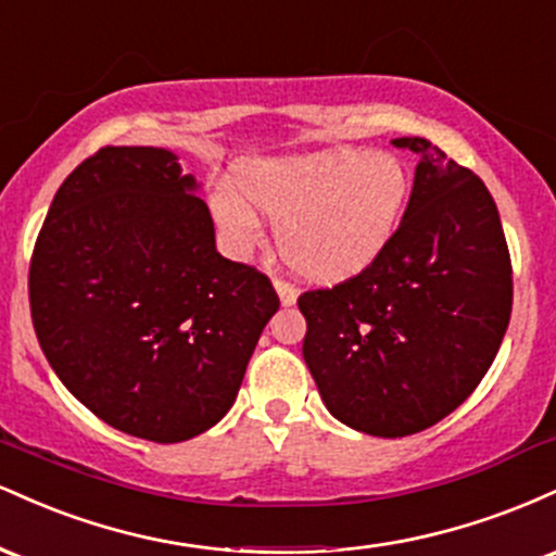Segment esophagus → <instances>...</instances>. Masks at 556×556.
<instances>
[{"label": "esophagus", "instance_id": "esophagus-1", "mask_svg": "<svg viewBox=\"0 0 556 556\" xmlns=\"http://www.w3.org/2000/svg\"><path fill=\"white\" fill-rule=\"evenodd\" d=\"M274 290H277L279 303H282L285 308H290V305L298 303V290L290 282H282V279H277V282H274Z\"/></svg>", "mask_w": 556, "mask_h": 556}]
</instances>
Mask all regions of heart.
Here are the masks:
<instances>
[{"mask_svg":"<svg viewBox=\"0 0 556 556\" xmlns=\"http://www.w3.org/2000/svg\"><path fill=\"white\" fill-rule=\"evenodd\" d=\"M238 190L214 193V219L235 253L261 238V219L277 227L279 258L298 277L337 285L384 256L397 235L410 172L387 151L327 149L303 156L245 162Z\"/></svg>","mask_w":556,"mask_h":556,"instance_id":"b5f03b06","label":"heart"}]
</instances>
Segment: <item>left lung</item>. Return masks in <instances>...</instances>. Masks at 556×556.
<instances>
[{
  "label": "left lung",
  "instance_id": "8db88e82",
  "mask_svg": "<svg viewBox=\"0 0 556 556\" xmlns=\"http://www.w3.org/2000/svg\"><path fill=\"white\" fill-rule=\"evenodd\" d=\"M397 235L371 269L298 298L303 358L350 429L410 437L460 407L496 358L513 314V266L486 185L426 138Z\"/></svg>",
  "mask_w": 556,
  "mask_h": 556
}]
</instances>
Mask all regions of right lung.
Masks as SVG:
<instances>
[{"label": "right lung", "instance_id": "add662e5", "mask_svg": "<svg viewBox=\"0 0 556 556\" xmlns=\"http://www.w3.org/2000/svg\"><path fill=\"white\" fill-rule=\"evenodd\" d=\"M180 159L106 146L56 190L30 258L34 329L93 416L175 444L227 416L279 298L216 253L214 222Z\"/></svg>", "mask_w": 556, "mask_h": 556}]
</instances>
